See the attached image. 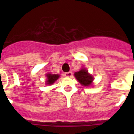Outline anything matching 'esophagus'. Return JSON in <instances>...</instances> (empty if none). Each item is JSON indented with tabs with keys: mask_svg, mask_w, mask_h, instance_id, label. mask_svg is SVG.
Masks as SVG:
<instances>
[{
	"mask_svg": "<svg viewBox=\"0 0 134 134\" xmlns=\"http://www.w3.org/2000/svg\"><path fill=\"white\" fill-rule=\"evenodd\" d=\"M64 75H65L66 77H71V76H72V73H71V71H69V72H65V73H64Z\"/></svg>",
	"mask_w": 134,
	"mask_h": 134,
	"instance_id": "esophagus-1",
	"label": "esophagus"
}]
</instances>
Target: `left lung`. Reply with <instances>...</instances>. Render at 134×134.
<instances>
[{
  "instance_id": "1",
  "label": "left lung",
  "mask_w": 134,
  "mask_h": 134,
  "mask_svg": "<svg viewBox=\"0 0 134 134\" xmlns=\"http://www.w3.org/2000/svg\"><path fill=\"white\" fill-rule=\"evenodd\" d=\"M75 77L80 83L84 86H89L93 81V78L91 75L88 73V71L86 69H81L79 71H77L74 74Z\"/></svg>"
}]
</instances>
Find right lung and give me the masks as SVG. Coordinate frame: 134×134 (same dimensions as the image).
Instances as JSON below:
<instances>
[{
    "mask_svg": "<svg viewBox=\"0 0 134 134\" xmlns=\"http://www.w3.org/2000/svg\"><path fill=\"white\" fill-rule=\"evenodd\" d=\"M59 78L58 74H47V84L51 85L55 81Z\"/></svg>",
    "mask_w": 134,
    "mask_h": 134,
    "instance_id": "obj_1",
    "label": "right lung"
}]
</instances>
